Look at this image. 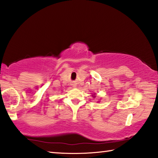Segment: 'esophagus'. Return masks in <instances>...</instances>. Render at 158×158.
Listing matches in <instances>:
<instances>
[{"label":"esophagus","mask_w":158,"mask_h":158,"mask_svg":"<svg viewBox=\"0 0 158 158\" xmlns=\"http://www.w3.org/2000/svg\"><path fill=\"white\" fill-rule=\"evenodd\" d=\"M75 86V85H74V86Z\"/></svg>","instance_id":"esophagus-1"}]
</instances>
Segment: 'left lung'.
<instances>
[{
	"mask_svg": "<svg viewBox=\"0 0 158 158\" xmlns=\"http://www.w3.org/2000/svg\"><path fill=\"white\" fill-rule=\"evenodd\" d=\"M96 94H92V97H93V98H95V97H96Z\"/></svg>",
	"mask_w": 158,
	"mask_h": 158,
	"instance_id": "obj_1",
	"label": "left lung"
}]
</instances>
